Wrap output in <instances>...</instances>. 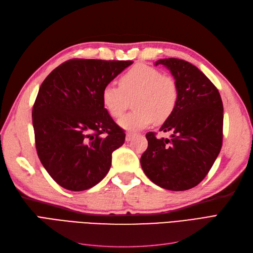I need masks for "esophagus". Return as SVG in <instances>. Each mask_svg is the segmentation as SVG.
<instances>
[{
	"instance_id": "34e87169",
	"label": "esophagus",
	"mask_w": 253,
	"mask_h": 253,
	"mask_svg": "<svg viewBox=\"0 0 253 253\" xmlns=\"http://www.w3.org/2000/svg\"><path fill=\"white\" fill-rule=\"evenodd\" d=\"M135 135H136V134H134V133H127L126 136V141H131V140L134 138V137H135Z\"/></svg>"
}]
</instances>
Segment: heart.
Returning <instances> with one entry per match:
<instances>
[{"instance_id": "b5f03b06", "label": "heart", "mask_w": 253, "mask_h": 253, "mask_svg": "<svg viewBox=\"0 0 253 253\" xmlns=\"http://www.w3.org/2000/svg\"><path fill=\"white\" fill-rule=\"evenodd\" d=\"M119 86L104 85L101 100L113 118H119L134 98V111L125 115L118 125L126 131H140L154 120L164 122L174 112L178 100V87L170 76L147 64H136L119 79Z\"/></svg>"}]
</instances>
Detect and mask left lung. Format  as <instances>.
Listing matches in <instances>:
<instances>
[{"mask_svg":"<svg viewBox=\"0 0 253 253\" xmlns=\"http://www.w3.org/2000/svg\"><path fill=\"white\" fill-rule=\"evenodd\" d=\"M178 87L174 112L159 131L171 138L145 135L148 149L140 164L149 179L171 191L197 186L217 158L223 142L224 109L217 88L196 66L185 60L160 59Z\"/></svg>","mask_w":253,"mask_h":253,"instance_id":"left-lung-1","label":"left lung"}]
</instances>
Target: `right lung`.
I'll return each instance as SVG.
<instances>
[{"instance_id": "1", "label": "right lung", "mask_w": 253, "mask_h": 253, "mask_svg": "<svg viewBox=\"0 0 253 253\" xmlns=\"http://www.w3.org/2000/svg\"><path fill=\"white\" fill-rule=\"evenodd\" d=\"M132 63L73 59L41 84L33 109L36 148L61 187L87 190L110 171L112 153L125 143L126 134L104 109L101 91Z\"/></svg>"}]
</instances>
